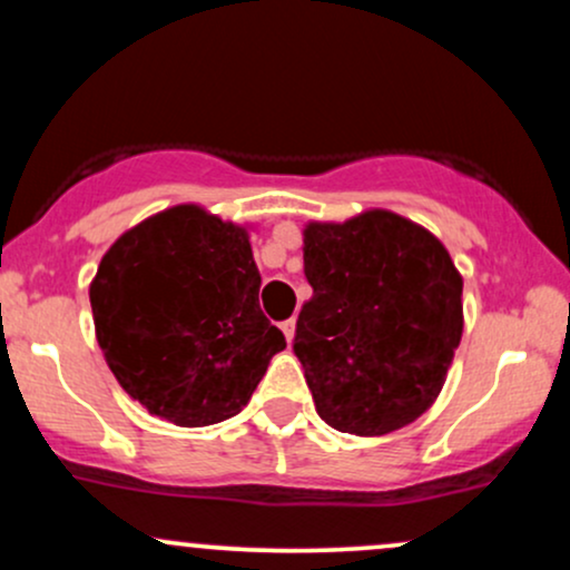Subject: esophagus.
Returning a JSON list of instances; mask_svg holds the SVG:
<instances>
[{
	"mask_svg": "<svg viewBox=\"0 0 570 570\" xmlns=\"http://www.w3.org/2000/svg\"><path fill=\"white\" fill-rule=\"evenodd\" d=\"M294 330H297V322H294V318H286V322H281V332H284L286 343H292Z\"/></svg>",
	"mask_w": 570,
	"mask_h": 570,
	"instance_id": "1",
	"label": "esophagus"
}]
</instances>
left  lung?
Returning a JSON list of instances; mask_svg holds the SVG:
<instances>
[{
    "mask_svg": "<svg viewBox=\"0 0 570 570\" xmlns=\"http://www.w3.org/2000/svg\"><path fill=\"white\" fill-rule=\"evenodd\" d=\"M303 259L313 297L292 348L322 421L356 436L410 426L440 396L463 335L450 252L417 222L367 208L307 222Z\"/></svg>",
    "mask_w": 570,
    "mask_h": 570,
    "instance_id": "1",
    "label": "left lung"
}]
</instances>
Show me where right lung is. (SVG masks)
<instances>
[{"instance_id": "1", "label": "right lung", "mask_w": 570, "mask_h": 570, "mask_svg": "<svg viewBox=\"0 0 570 570\" xmlns=\"http://www.w3.org/2000/svg\"><path fill=\"white\" fill-rule=\"evenodd\" d=\"M248 225L198 203L163 208L98 263V348L130 399L174 426L238 415L286 340L259 311Z\"/></svg>"}]
</instances>
